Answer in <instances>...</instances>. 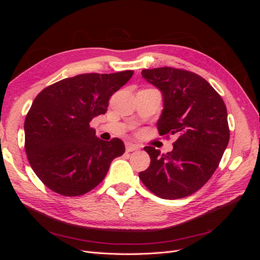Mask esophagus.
<instances>
[{
  "label": "esophagus",
  "mask_w": 260,
  "mask_h": 260,
  "mask_svg": "<svg viewBox=\"0 0 260 260\" xmlns=\"http://www.w3.org/2000/svg\"><path fill=\"white\" fill-rule=\"evenodd\" d=\"M138 149H140V146L138 144L131 143V142H125V151H127V152L138 151Z\"/></svg>",
  "instance_id": "34e87169"
}]
</instances>
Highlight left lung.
Masks as SVG:
<instances>
[{"label":"left lung","mask_w":260,"mask_h":260,"mask_svg":"<svg viewBox=\"0 0 260 260\" xmlns=\"http://www.w3.org/2000/svg\"><path fill=\"white\" fill-rule=\"evenodd\" d=\"M141 75L162 94L159 135L177 141L167 154L145 146L151 164L139 177L158 198L183 199L200 190L221 160L230 138L225 104L204 78L187 70L160 67Z\"/></svg>","instance_id":"obj_1"}]
</instances>
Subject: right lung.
I'll list each match as a JSON object with an SVG mask.
<instances>
[{
	"mask_svg": "<svg viewBox=\"0 0 260 260\" xmlns=\"http://www.w3.org/2000/svg\"><path fill=\"white\" fill-rule=\"evenodd\" d=\"M132 75V70L78 75L38 94L26 116L25 149L35 174L52 191L88 193L124 153L120 139L101 140L90 122L106 113L109 99Z\"/></svg>",
	"mask_w": 260,
	"mask_h": 260,
	"instance_id": "obj_1",
	"label": "right lung"
}]
</instances>
